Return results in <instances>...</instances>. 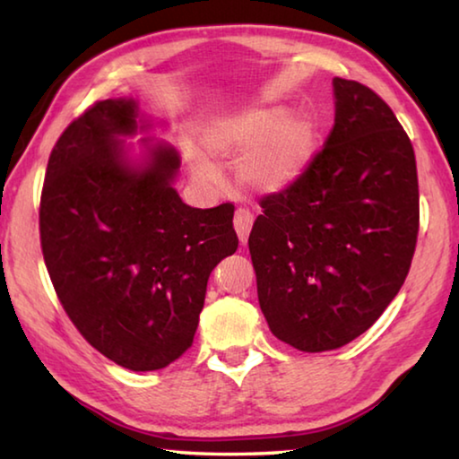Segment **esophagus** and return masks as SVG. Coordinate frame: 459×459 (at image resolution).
<instances>
[{"mask_svg":"<svg viewBox=\"0 0 459 459\" xmlns=\"http://www.w3.org/2000/svg\"><path fill=\"white\" fill-rule=\"evenodd\" d=\"M253 221H255V214L248 211L245 206H238L237 212H235V230L240 238V243H247L248 238V232H251L253 227Z\"/></svg>","mask_w":459,"mask_h":459,"instance_id":"esophagus-1","label":"esophagus"}]
</instances>
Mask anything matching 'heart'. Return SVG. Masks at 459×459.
<instances>
[{
  "label": "heart",
  "mask_w": 459,
  "mask_h": 459,
  "mask_svg": "<svg viewBox=\"0 0 459 459\" xmlns=\"http://www.w3.org/2000/svg\"><path fill=\"white\" fill-rule=\"evenodd\" d=\"M279 111H248L224 119L206 137L211 150L232 155L243 153L238 178L255 190L273 192L290 186L307 166L314 147V123L304 115L279 121ZM194 172L208 174L202 161H194Z\"/></svg>",
  "instance_id": "1"
}]
</instances>
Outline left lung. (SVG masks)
<instances>
[{"label":"left lung","instance_id":"obj_1","mask_svg":"<svg viewBox=\"0 0 459 459\" xmlns=\"http://www.w3.org/2000/svg\"><path fill=\"white\" fill-rule=\"evenodd\" d=\"M336 121L285 190L267 194L248 237L271 332L301 352L348 344L399 293L419 235L411 139L375 91L333 79Z\"/></svg>","mask_w":459,"mask_h":459}]
</instances>
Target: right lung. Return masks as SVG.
I'll list each match as a JSON object with an SVG mask.
<instances>
[{"mask_svg": "<svg viewBox=\"0 0 459 459\" xmlns=\"http://www.w3.org/2000/svg\"><path fill=\"white\" fill-rule=\"evenodd\" d=\"M137 107L105 99L52 147L40 196V245L62 307L92 348L129 370H158L192 346L212 269L237 251L235 204H184L180 158L158 147L143 169L119 135Z\"/></svg>", "mask_w": 459, "mask_h": 459, "instance_id": "1", "label": "right lung"}]
</instances>
